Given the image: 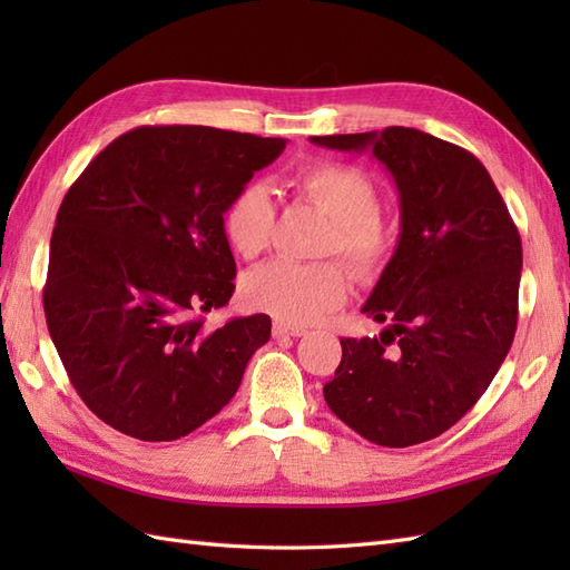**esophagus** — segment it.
I'll return each instance as SVG.
<instances>
[{
	"label": "esophagus",
	"instance_id": "34e87169",
	"mask_svg": "<svg viewBox=\"0 0 570 570\" xmlns=\"http://www.w3.org/2000/svg\"><path fill=\"white\" fill-rule=\"evenodd\" d=\"M272 333L276 337H301L306 335V328H298V325H288V323H274Z\"/></svg>",
	"mask_w": 570,
	"mask_h": 570
}]
</instances>
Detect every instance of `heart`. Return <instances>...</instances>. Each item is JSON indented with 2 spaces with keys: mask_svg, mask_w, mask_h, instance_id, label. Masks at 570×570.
<instances>
[{
  "mask_svg": "<svg viewBox=\"0 0 570 570\" xmlns=\"http://www.w3.org/2000/svg\"><path fill=\"white\" fill-rule=\"evenodd\" d=\"M298 198L333 220L325 254H343L360 276L377 274L394 252V229L380 215V193L355 166L321 161L288 178ZM274 200L262 184L239 188L223 210V233L239 257L257 259L274 237ZM350 274L337 262L298 264L276 259L242 278V296L252 308L286 323H313L345 304Z\"/></svg>",
  "mask_w": 570,
  "mask_h": 570,
  "instance_id": "obj_1",
  "label": "heart"
}]
</instances>
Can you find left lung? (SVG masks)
<instances>
[{
	"label": "left lung",
	"mask_w": 570,
	"mask_h": 570,
	"mask_svg": "<svg viewBox=\"0 0 570 570\" xmlns=\"http://www.w3.org/2000/svg\"><path fill=\"white\" fill-rule=\"evenodd\" d=\"M372 151L392 174L402 233L362 313L380 337H343L323 386L333 414L386 448L431 441L485 394L517 331L522 239L488 168L411 127L311 137Z\"/></svg>",
	"instance_id": "obj_1"
}]
</instances>
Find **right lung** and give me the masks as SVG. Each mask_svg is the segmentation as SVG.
Here are the masks:
<instances>
[{"label": "right lung", "mask_w": 570, "mask_h": 570, "mask_svg": "<svg viewBox=\"0 0 570 570\" xmlns=\"http://www.w3.org/2000/svg\"><path fill=\"white\" fill-rule=\"evenodd\" d=\"M286 139L137 127L95 156L56 215L43 311L70 384L139 441H176L239 390L272 318L205 328L235 292L223 210Z\"/></svg>", "instance_id": "add662e5"}]
</instances>
